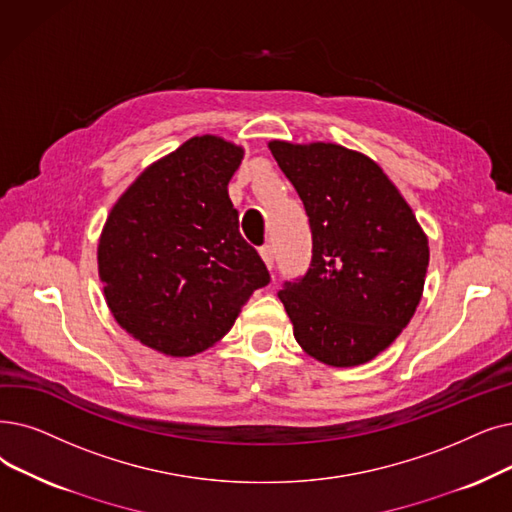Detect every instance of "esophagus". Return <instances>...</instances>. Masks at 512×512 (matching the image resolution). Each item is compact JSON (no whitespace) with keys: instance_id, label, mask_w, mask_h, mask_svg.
Listing matches in <instances>:
<instances>
[{"instance_id":"obj_1","label":"esophagus","mask_w":512,"mask_h":512,"mask_svg":"<svg viewBox=\"0 0 512 512\" xmlns=\"http://www.w3.org/2000/svg\"><path fill=\"white\" fill-rule=\"evenodd\" d=\"M259 255L265 261V265H268V268L272 270L274 268V247H272V244H263V247L259 249Z\"/></svg>"}]
</instances>
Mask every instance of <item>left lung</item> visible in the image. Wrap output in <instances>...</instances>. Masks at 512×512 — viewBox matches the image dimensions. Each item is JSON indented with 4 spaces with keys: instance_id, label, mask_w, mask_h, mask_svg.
<instances>
[{
    "instance_id": "left-lung-1",
    "label": "left lung",
    "mask_w": 512,
    "mask_h": 512,
    "mask_svg": "<svg viewBox=\"0 0 512 512\" xmlns=\"http://www.w3.org/2000/svg\"><path fill=\"white\" fill-rule=\"evenodd\" d=\"M309 217L311 261L278 293L297 343L328 366L387 349L422 297L429 242L383 169L337 144L270 142Z\"/></svg>"
}]
</instances>
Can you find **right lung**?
<instances>
[{
	"instance_id": "1",
	"label": "right lung",
	"mask_w": 512,
	"mask_h": 512,
	"mask_svg": "<svg viewBox=\"0 0 512 512\" xmlns=\"http://www.w3.org/2000/svg\"><path fill=\"white\" fill-rule=\"evenodd\" d=\"M240 161V146L192 138L150 165L110 211L98 244L106 303L146 347L175 358L205 351L270 282L228 196Z\"/></svg>"
}]
</instances>
